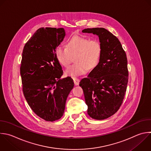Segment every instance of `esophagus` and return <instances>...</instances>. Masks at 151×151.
Instances as JSON below:
<instances>
[{
  "instance_id": "1",
  "label": "esophagus",
  "mask_w": 151,
  "mask_h": 151,
  "mask_svg": "<svg viewBox=\"0 0 151 151\" xmlns=\"http://www.w3.org/2000/svg\"><path fill=\"white\" fill-rule=\"evenodd\" d=\"M73 81L74 83V84L76 86H78L79 84V82H80V80L77 78H73Z\"/></svg>"
}]
</instances>
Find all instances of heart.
<instances>
[{
    "label": "heart",
    "instance_id": "heart-1",
    "mask_svg": "<svg viewBox=\"0 0 151 151\" xmlns=\"http://www.w3.org/2000/svg\"><path fill=\"white\" fill-rule=\"evenodd\" d=\"M101 54V47L97 40L87 37L74 36L67 43V48L58 46L55 54L58 63L68 67L75 57L76 63L68 68L65 73L70 77H77L93 70L99 64Z\"/></svg>",
    "mask_w": 151,
    "mask_h": 151
}]
</instances>
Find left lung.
<instances>
[{
    "instance_id": "8db88e82",
    "label": "left lung",
    "mask_w": 151,
    "mask_h": 151,
    "mask_svg": "<svg viewBox=\"0 0 151 151\" xmlns=\"http://www.w3.org/2000/svg\"><path fill=\"white\" fill-rule=\"evenodd\" d=\"M82 32L98 36L101 47L98 65L79 85L88 114L103 120L116 113L123 101L128 82L127 57L119 40L105 28H87Z\"/></svg>"
}]
</instances>
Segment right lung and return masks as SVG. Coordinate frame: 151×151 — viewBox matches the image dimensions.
<instances>
[{"mask_svg": "<svg viewBox=\"0 0 151 151\" xmlns=\"http://www.w3.org/2000/svg\"><path fill=\"white\" fill-rule=\"evenodd\" d=\"M65 36L64 28H41L26 43L20 68L23 92L34 112L53 122L64 114L65 102L74 82L61 78L63 71L55 51Z\"/></svg>", "mask_w": 151, "mask_h": 151, "instance_id": "1", "label": "right lung"}]
</instances>
